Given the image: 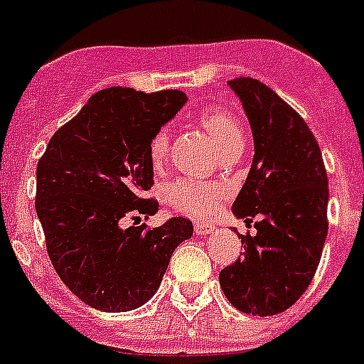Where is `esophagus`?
<instances>
[{
    "mask_svg": "<svg viewBox=\"0 0 364 364\" xmlns=\"http://www.w3.org/2000/svg\"><path fill=\"white\" fill-rule=\"evenodd\" d=\"M194 232L198 234V236H213L217 232V227L211 225V223H196L194 225Z\"/></svg>",
    "mask_w": 364,
    "mask_h": 364,
    "instance_id": "obj_1",
    "label": "esophagus"
}]
</instances>
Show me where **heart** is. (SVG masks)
Returning <instances> with one entry per match:
<instances>
[{
	"instance_id": "b5f03b06",
	"label": "heart",
	"mask_w": 364,
	"mask_h": 364,
	"mask_svg": "<svg viewBox=\"0 0 364 364\" xmlns=\"http://www.w3.org/2000/svg\"><path fill=\"white\" fill-rule=\"evenodd\" d=\"M200 126L204 128L219 151L227 149L232 143L243 141V130L238 119L223 109H208L198 117ZM170 149V137L168 132L160 130L149 141V160L154 170H160L168 159ZM223 196L221 187L210 185V183H198L193 179H177L166 191L168 204L179 213L187 215L208 217L219 204Z\"/></svg>"
}]
</instances>
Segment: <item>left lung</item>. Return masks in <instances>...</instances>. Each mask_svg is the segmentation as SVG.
Returning a JSON list of instances; mask_svg holds the SVG:
<instances>
[{
  "instance_id": "left-lung-1",
  "label": "left lung",
  "mask_w": 364,
  "mask_h": 364,
  "mask_svg": "<svg viewBox=\"0 0 364 364\" xmlns=\"http://www.w3.org/2000/svg\"><path fill=\"white\" fill-rule=\"evenodd\" d=\"M247 115L255 156L232 204L234 215L255 223L242 236L243 255L223 268L228 302L251 316L282 314L304 294L321 260L328 232V181L316 137L289 104L264 82L228 81Z\"/></svg>"
}]
</instances>
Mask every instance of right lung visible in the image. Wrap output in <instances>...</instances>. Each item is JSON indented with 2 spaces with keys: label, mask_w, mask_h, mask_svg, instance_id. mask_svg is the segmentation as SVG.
Segmentation results:
<instances>
[{
  "label": "right lung",
  "mask_w": 364,
  "mask_h": 364,
  "mask_svg": "<svg viewBox=\"0 0 364 364\" xmlns=\"http://www.w3.org/2000/svg\"><path fill=\"white\" fill-rule=\"evenodd\" d=\"M187 102L181 90L104 88L56 130L37 164L36 211L54 270L77 299L102 311H130L153 299L193 223L159 211L149 141ZM134 220V225L125 227Z\"/></svg>",
  "instance_id": "obj_1"
}]
</instances>
